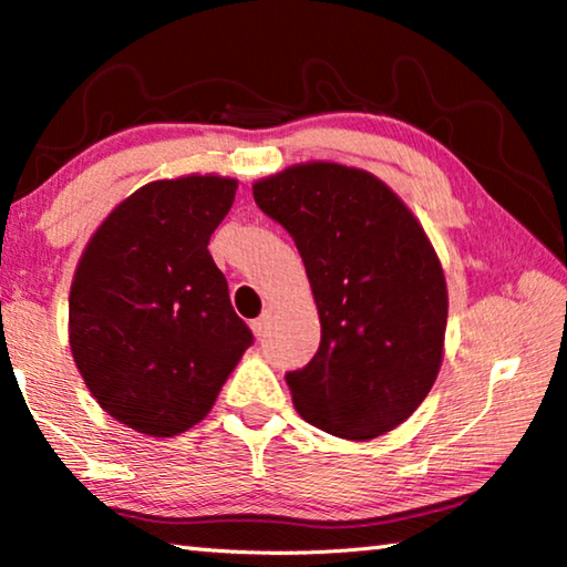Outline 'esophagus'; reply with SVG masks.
Instances as JSON below:
<instances>
[{
	"label": "esophagus",
	"mask_w": 567,
	"mask_h": 567,
	"mask_svg": "<svg viewBox=\"0 0 567 567\" xmlns=\"http://www.w3.org/2000/svg\"><path fill=\"white\" fill-rule=\"evenodd\" d=\"M267 324H270V312H265V315H260V318H257V320H252V332L257 334V340L265 338Z\"/></svg>",
	"instance_id": "34e87169"
}]
</instances>
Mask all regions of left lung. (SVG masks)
<instances>
[{
  "label": "left lung",
  "instance_id": "left-lung-1",
  "mask_svg": "<svg viewBox=\"0 0 567 567\" xmlns=\"http://www.w3.org/2000/svg\"><path fill=\"white\" fill-rule=\"evenodd\" d=\"M295 239L322 340L287 388L310 425L370 440L405 422L443 362L445 275L415 215L370 172L310 162L255 182Z\"/></svg>",
  "mask_w": 567,
  "mask_h": 567
}]
</instances>
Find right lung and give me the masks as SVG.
<instances>
[{"instance_id":"add662e5","label":"right lung","mask_w":567,"mask_h":567,"mask_svg":"<svg viewBox=\"0 0 567 567\" xmlns=\"http://www.w3.org/2000/svg\"><path fill=\"white\" fill-rule=\"evenodd\" d=\"M235 189L215 175L150 182L112 209L76 265V370L137 433L172 437L197 425L255 342L207 249Z\"/></svg>"}]
</instances>
